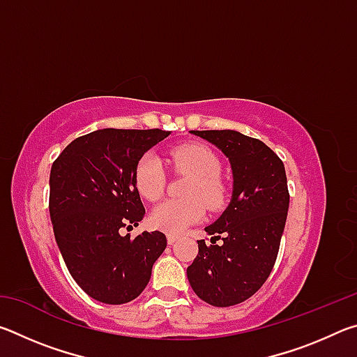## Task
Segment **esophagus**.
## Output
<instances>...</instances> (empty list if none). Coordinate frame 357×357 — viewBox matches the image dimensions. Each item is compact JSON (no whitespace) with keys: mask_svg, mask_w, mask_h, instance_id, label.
<instances>
[{"mask_svg":"<svg viewBox=\"0 0 357 357\" xmlns=\"http://www.w3.org/2000/svg\"><path fill=\"white\" fill-rule=\"evenodd\" d=\"M178 234H173V233H170V234H168V236H167V239H168V244H174V243H176V241H178Z\"/></svg>","mask_w":357,"mask_h":357,"instance_id":"esophagus-1","label":"esophagus"}]
</instances>
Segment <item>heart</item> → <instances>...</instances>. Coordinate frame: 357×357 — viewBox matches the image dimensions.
Returning a JSON list of instances; mask_svg holds the SVG:
<instances>
[{
    "instance_id": "b5f03b06",
    "label": "heart",
    "mask_w": 357,
    "mask_h": 357,
    "mask_svg": "<svg viewBox=\"0 0 357 357\" xmlns=\"http://www.w3.org/2000/svg\"><path fill=\"white\" fill-rule=\"evenodd\" d=\"M172 159L181 172L192 174L185 200H165L151 213V223L168 233H181L203 219L204 206L217 209L223 203V187L219 181L220 162L203 144H185L173 151ZM137 190L143 198L154 202L165 189V168L160 155L146 153L135 168Z\"/></svg>"
}]
</instances>
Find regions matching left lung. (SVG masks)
I'll list each match as a JSON object with an SVG mask.
<instances>
[{"label":"left lung","mask_w":357,"mask_h":357,"mask_svg":"<svg viewBox=\"0 0 357 357\" xmlns=\"http://www.w3.org/2000/svg\"><path fill=\"white\" fill-rule=\"evenodd\" d=\"M222 151L231 168L228 206L197 241L198 255L187 279L200 299L214 307L236 305L255 294L274 268L288 214L283 162L257 138L236 130H190ZM222 238L219 246L215 241Z\"/></svg>","instance_id":"1"}]
</instances>
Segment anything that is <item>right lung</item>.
Listing matches in <instances>:
<instances>
[{
  "mask_svg": "<svg viewBox=\"0 0 357 357\" xmlns=\"http://www.w3.org/2000/svg\"><path fill=\"white\" fill-rule=\"evenodd\" d=\"M170 132L100 129L72 142L50 172V219L56 244L78 287L93 299L119 305L140 296L167 247L160 231L132 239L144 206L135 168Z\"/></svg>",
  "mask_w": 357,
  "mask_h": 357,
  "instance_id": "add662e5",
  "label": "right lung"
}]
</instances>
